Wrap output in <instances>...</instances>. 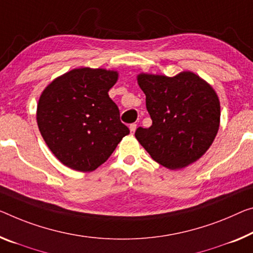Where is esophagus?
Here are the masks:
<instances>
[{
  "label": "esophagus",
  "mask_w": 253,
  "mask_h": 253,
  "mask_svg": "<svg viewBox=\"0 0 253 253\" xmlns=\"http://www.w3.org/2000/svg\"><path fill=\"white\" fill-rule=\"evenodd\" d=\"M130 131H131V133H134L135 132V129H137V124H134V123H132V124H130Z\"/></svg>",
  "instance_id": "1"
}]
</instances>
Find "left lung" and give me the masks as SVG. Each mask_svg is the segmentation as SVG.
I'll use <instances>...</instances> for the list:
<instances>
[{"label":"left lung","instance_id":"8db88e82","mask_svg":"<svg viewBox=\"0 0 253 253\" xmlns=\"http://www.w3.org/2000/svg\"><path fill=\"white\" fill-rule=\"evenodd\" d=\"M137 80L153 121L135 130L140 145L169 169L197 162L219 129L220 103L213 88L191 71L174 77L139 73Z\"/></svg>","mask_w":253,"mask_h":253}]
</instances>
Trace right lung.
<instances>
[{
  "instance_id": "1",
  "label": "right lung",
  "mask_w": 253,
  "mask_h": 253,
  "mask_svg": "<svg viewBox=\"0 0 253 253\" xmlns=\"http://www.w3.org/2000/svg\"><path fill=\"white\" fill-rule=\"evenodd\" d=\"M118 78L114 70L78 68L42 90L37 104L38 129L63 165L80 172L95 170L130 133L108 96Z\"/></svg>"
}]
</instances>
